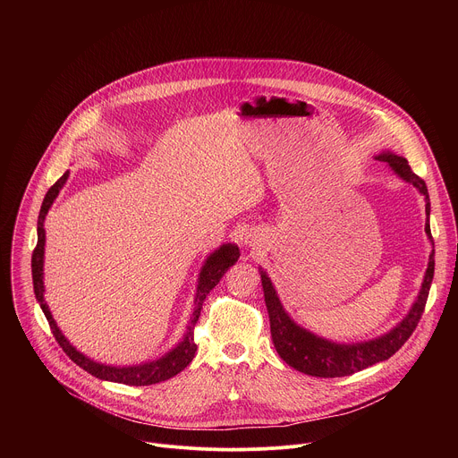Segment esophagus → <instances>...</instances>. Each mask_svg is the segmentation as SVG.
I'll return each instance as SVG.
<instances>
[{
    "label": "esophagus",
    "mask_w": 458,
    "mask_h": 458,
    "mask_svg": "<svg viewBox=\"0 0 458 458\" xmlns=\"http://www.w3.org/2000/svg\"><path fill=\"white\" fill-rule=\"evenodd\" d=\"M242 242L246 244V246H250V248H257L259 246V235L255 233V232H246V233H242Z\"/></svg>",
    "instance_id": "34e87169"
}]
</instances>
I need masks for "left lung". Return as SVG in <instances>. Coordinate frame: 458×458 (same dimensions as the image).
I'll use <instances>...</instances> for the list:
<instances>
[{
  "mask_svg": "<svg viewBox=\"0 0 458 458\" xmlns=\"http://www.w3.org/2000/svg\"><path fill=\"white\" fill-rule=\"evenodd\" d=\"M377 161L386 163L391 170H394L403 181L413 184L426 199V216H429V193L426 182L413 174L410 168L406 157H401L394 152H380L375 156ZM426 235L433 244L431 230H429V219L426 223ZM435 248V246H433ZM260 281H263V292H265V302L270 317V332L274 346L279 353V357L292 368H295L301 373L311 375V377H322V378H334V377H346L353 375L360 369H366L377 362L387 360L391 355L397 353L403 344L410 339V335L415 332L417 324L424 313V306L429 295L433 274H435V250L429 253V263L424 274V281L420 286V292L410 308L408 315L391 328L387 334L362 341V343H334L324 337H318L311 334L310 330L299 326L284 310V306L279 301V295L276 292V286L272 284L268 274L259 268Z\"/></svg>",
  "mask_w": 458,
  "mask_h": 458,
  "instance_id": "left-lung-1",
  "label": "left lung"
}]
</instances>
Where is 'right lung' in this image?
I'll return each mask as SVG.
<instances>
[{
  "label": "right lung",
  "mask_w": 458,
  "mask_h": 458,
  "mask_svg": "<svg viewBox=\"0 0 458 458\" xmlns=\"http://www.w3.org/2000/svg\"><path fill=\"white\" fill-rule=\"evenodd\" d=\"M69 179V172H64L54 186L48 188L41 210H39V217H38V244L34 248L32 253V283H34V293L36 299L50 324V330L57 341V344L63 348V352L67 353L80 368H83L85 371H89L90 375L101 378V380H110V382H121V384H128V386H150V384H157L163 380H168L172 377H175L179 371H182L191 359L195 357V352H198V346L193 343V326L198 322L199 315H201V308L203 302L207 299V295L210 293L212 288H216V284L221 281V277L226 274V270L230 267H233L237 263V259L241 255L239 246L233 242H226L221 244L217 250H214L199 272V279H198V290H195V299H193V310L186 326V332L181 339V343H177L175 348H172L168 353H165L163 357L145 362V364H136V366H106L101 362H96L92 359H89L87 355H83L81 352H78L69 339L61 334V330L57 328L55 320L52 318V313L45 302V284H43V259H45V217L52 207V203L55 201L57 193L61 191V188L64 186Z\"/></svg>",
  "instance_id": "obj_1"
}]
</instances>
